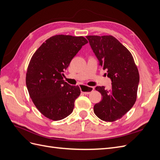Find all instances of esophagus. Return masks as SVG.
<instances>
[{
  "label": "esophagus",
  "mask_w": 160,
  "mask_h": 160,
  "mask_svg": "<svg viewBox=\"0 0 160 160\" xmlns=\"http://www.w3.org/2000/svg\"><path fill=\"white\" fill-rule=\"evenodd\" d=\"M81 90L82 93H83L85 95H88L94 90V88L86 85H81Z\"/></svg>",
  "instance_id": "1"
}]
</instances>
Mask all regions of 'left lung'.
<instances>
[{
  "instance_id": "8db88e82",
  "label": "left lung",
  "mask_w": 160,
  "mask_h": 160,
  "mask_svg": "<svg viewBox=\"0 0 160 160\" xmlns=\"http://www.w3.org/2000/svg\"><path fill=\"white\" fill-rule=\"evenodd\" d=\"M99 65L107 71L111 89L98 86L102 100L94 105V113L105 122H114L131 109L137 99L139 75L129 51L111 35L87 36Z\"/></svg>"
}]
</instances>
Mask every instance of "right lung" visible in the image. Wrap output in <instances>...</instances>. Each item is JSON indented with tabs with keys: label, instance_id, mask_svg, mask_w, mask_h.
<instances>
[{
	"label": "right lung",
	"instance_id": "right-lung-1",
	"mask_svg": "<svg viewBox=\"0 0 160 160\" xmlns=\"http://www.w3.org/2000/svg\"><path fill=\"white\" fill-rule=\"evenodd\" d=\"M88 42L83 37L59 35L48 38L28 64L26 85L33 103L46 118L59 121L69 115L81 94L79 86L63 80L71 60Z\"/></svg>",
	"mask_w": 160,
	"mask_h": 160
}]
</instances>
